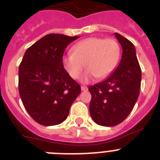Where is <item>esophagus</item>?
<instances>
[{"mask_svg": "<svg viewBox=\"0 0 160 160\" xmlns=\"http://www.w3.org/2000/svg\"><path fill=\"white\" fill-rule=\"evenodd\" d=\"M81 90H82V91H86V90H88V87H85V86H82V87H81Z\"/></svg>", "mask_w": 160, "mask_h": 160, "instance_id": "esophagus-1", "label": "esophagus"}]
</instances>
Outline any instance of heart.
I'll return each instance as SVG.
<instances>
[{"instance_id": "heart-1", "label": "heart", "mask_w": 160, "mask_h": 160, "mask_svg": "<svg viewBox=\"0 0 160 160\" xmlns=\"http://www.w3.org/2000/svg\"><path fill=\"white\" fill-rule=\"evenodd\" d=\"M120 56L118 42L113 38H88L76 43L71 54L65 55L62 65L68 74L78 79L84 66L87 70L81 78L82 82H89L97 76L104 78L116 67Z\"/></svg>"}]
</instances>
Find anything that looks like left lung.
<instances>
[{"label":"left lung","mask_w":160,"mask_h":160,"mask_svg":"<svg viewBox=\"0 0 160 160\" xmlns=\"http://www.w3.org/2000/svg\"><path fill=\"white\" fill-rule=\"evenodd\" d=\"M114 36L122 49L119 64L106 80L89 87L90 116L103 127L118 125L129 115L139 95L142 78L135 46L118 32Z\"/></svg>","instance_id":"8db88e82"}]
</instances>
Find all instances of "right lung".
Here are the masks:
<instances>
[{
  "label": "right lung",
  "instance_id": "right-lung-1",
  "mask_svg": "<svg viewBox=\"0 0 160 160\" xmlns=\"http://www.w3.org/2000/svg\"><path fill=\"white\" fill-rule=\"evenodd\" d=\"M59 33L42 38L25 51L18 71V88L27 112L43 126L60 124L81 92L62 65L66 46L78 39Z\"/></svg>",
  "mask_w": 160,
  "mask_h": 160
}]
</instances>
